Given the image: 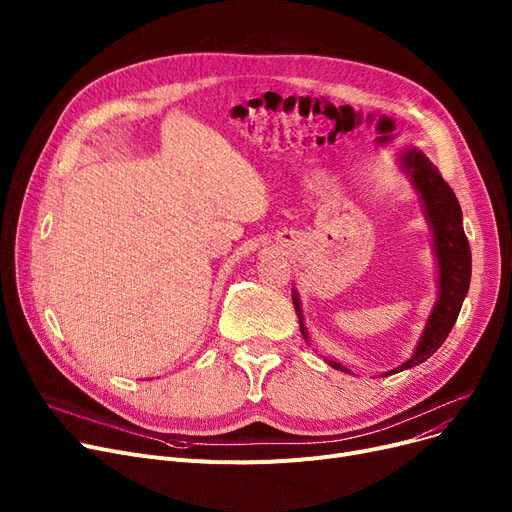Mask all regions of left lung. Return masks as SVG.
I'll use <instances>...</instances> for the list:
<instances>
[{
  "label": "left lung",
  "instance_id": "left-lung-1",
  "mask_svg": "<svg viewBox=\"0 0 512 512\" xmlns=\"http://www.w3.org/2000/svg\"><path fill=\"white\" fill-rule=\"evenodd\" d=\"M400 164L411 176L413 186L421 195L425 218L434 232V251L438 259L440 292L411 359H407L405 363L384 375H392L402 369L415 367L438 351V348L444 344V340L448 338L456 317L461 313L463 301L469 292V282H471V249L463 230V211H461L459 199H456L454 191L446 184L438 168L419 149H409L407 153H402ZM292 303L299 315L301 334L307 340L309 336L301 315V303L297 297V290H292ZM328 363L334 369L351 373L336 361H328Z\"/></svg>",
  "mask_w": 512,
  "mask_h": 512
}]
</instances>
